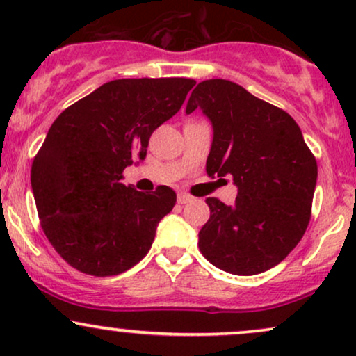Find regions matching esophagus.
<instances>
[{"mask_svg":"<svg viewBox=\"0 0 356 356\" xmlns=\"http://www.w3.org/2000/svg\"><path fill=\"white\" fill-rule=\"evenodd\" d=\"M191 201H192V195L186 194V192H179V194H177V202L179 204H187Z\"/></svg>","mask_w":356,"mask_h":356,"instance_id":"34e87169","label":"esophagus"}]
</instances>
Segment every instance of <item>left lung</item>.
Wrapping results in <instances>:
<instances>
[{"label":"left lung","mask_w":356,"mask_h":356,"mask_svg":"<svg viewBox=\"0 0 356 356\" xmlns=\"http://www.w3.org/2000/svg\"><path fill=\"white\" fill-rule=\"evenodd\" d=\"M201 108L212 125L206 170L232 175L238 197H207L199 232L202 256L222 271L251 276L280 264L303 238L318 165L291 115L234 81L212 79L192 90L186 113Z\"/></svg>","instance_id":"1"}]
</instances>
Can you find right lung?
I'll list each match as a JSON object with an SVG mask.
<instances>
[{
	"instance_id": "obj_1",
	"label": "right lung",
	"mask_w": 356,
	"mask_h": 356,
	"mask_svg": "<svg viewBox=\"0 0 356 356\" xmlns=\"http://www.w3.org/2000/svg\"><path fill=\"white\" fill-rule=\"evenodd\" d=\"M195 81L122 79L104 83L53 122L31 165L42 227L55 251L85 275L115 276L149 252L175 192L124 186L157 127L175 115Z\"/></svg>"
}]
</instances>
